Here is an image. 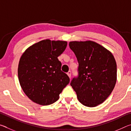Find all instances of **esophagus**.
Here are the masks:
<instances>
[{
    "instance_id": "34e87169",
    "label": "esophagus",
    "mask_w": 131,
    "mask_h": 131,
    "mask_svg": "<svg viewBox=\"0 0 131 131\" xmlns=\"http://www.w3.org/2000/svg\"><path fill=\"white\" fill-rule=\"evenodd\" d=\"M67 74H68V76L69 77V78H70V77H71V75H72V73H71L70 71H69V72H68Z\"/></svg>"
}]
</instances>
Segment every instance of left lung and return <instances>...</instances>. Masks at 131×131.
Returning <instances> with one entry per match:
<instances>
[{
	"instance_id": "obj_1",
	"label": "left lung",
	"mask_w": 131,
	"mask_h": 131,
	"mask_svg": "<svg viewBox=\"0 0 131 131\" xmlns=\"http://www.w3.org/2000/svg\"><path fill=\"white\" fill-rule=\"evenodd\" d=\"M69 45L79 62L78 77L70 83L78 100L87 107L100 105L116 83L117 65L113 55L92 41H70Z\"/></svg>"
}]
</instances>
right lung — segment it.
Returning a JSON list of instances; mask_svg holds the SVG:
<instances>
[{
	"label": "right lung",
	"mask_w": 131,
	"mask_h": 131,
	"mask_svg": "<svg viewBox=\"0 0 131 131\" xmlns=\"http://www.w3.org/2000/svg\"><path fill=\"white\" fill-rule=\"evenodd\" d=\"M67 41L43 40L30 46L19 59V84L29 98L40 105L58 100L59 94L69 83V77L61 70L58 57L65 51Z\"/></svg>",
	"instance_id": "right-lung-1"
}]
</instances>
